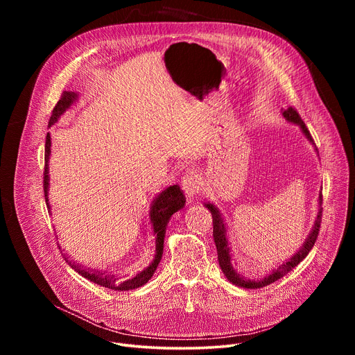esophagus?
<instances>
[{"mask_svg":"<svg viewBox=\"0 0 355 355\" xmlns=\"http://www.w3.org/2000/svg\"><path fill=\"white\" fill-rule=\"evenodd\" d=\"M181 185L184 193L187 194L189 198H193L200 189V175L197 173V170L194 168H190V170L185 171V174L181 178Z\"/></svg>","mask_w":355,"mask_h":355,"instance_id":"1","label":"esophagus"}]
</instances>
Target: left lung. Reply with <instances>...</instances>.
<instances>
[{
    "instance_id": "8db88e82",
    "label": "left lung",
    "mask_w": 355,
    "mask_h": 355,
    "mask_svg": "<svg viewBox=\"0 0 355 355\" xmlns=\"http://www.w3.org/2000/svg\"><path fill=\"white\" fill-rule=\"evenodd\" d=\"M284 116L293 123H297L301 126V129L304 130V134L306 135V138L312 142V135L309 132V129L306 128L305 122L302 121L301 115L297 114V110L293 106H289L288 109L284 110ZM320 200L322 201V196L320 197ZM206 207L210 210L211 217H213V237H214V243L217 248V257H218V265L223 270V273L226 275V277L229 281L240 288H245V289H257V288H263L268 286L270 284H273L277 279H281L282 276H285L288 272H291L296 265H300L302 260L308 256V253L311 252V249L313 248L316 239H318L320 234V227H321V223H322V209H320L318 216H316L315 220V225L313 229L311 232V234L308 236V239L305 240L304 246L300 249L296 254H293L286 263H284L282 266H279L272 275H269L268 277L262 279V281H250V279H245L243 276H240L232 266L230 262V254H229V245H227V234H226V227H225V223H223V218L218 213V210L213 206V204H206Z\"/></svg>"
}]
</instances>
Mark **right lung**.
<instances>
[{
	"mask_svg": "<svg viewBox=\"0 0 355 355\" xmlns=\"http://www.w3.org/2000/svg\"><path fill=\"white\" fill-rule=\"evenodd\" d=\"M78 98V95L74 92H63L62 96L59 99V102L55 103V106L51 110V116L49 119V126H51L54 122H58L59 116L64 114V110L67 107H70V105L74 102V99ZM50 146H51V141H50V134H47L46 137V148H44V173H43V190H44V198H46V204L47 209L50 211V206H49V198H47V191H49V155H50ZM185 204V196L182 193V190L178 187V185H171V187L165 189L153 202L151 206V211H149V218H151V225L154 229V234L157 237L155 241V259L153 260V263L149 265L145 270H142L141 273H138L134 279L130 281L122 282L121 285H116V279L115 275H105L102 272H96V270H89L85 269L79 265L71 263L67 257H64L66 262L69 263V266L71 269L76 270L79 275H82L83 277H86L87 281L98 284L101 286L114 289V291H129V289H137L142 285H145L149 279L153 277L159 260L162 257V252H164V237H165V227L166 223L170 220V217L178 211L180 209L184 207Z\"/></svg>",
	"mask_w": 355,
	"mask_h": 355,
	"instance_id": "obj_1",
	"label": "right lung"
}]
</instances>
